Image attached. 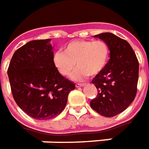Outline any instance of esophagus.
<instances>
[{"label":"esophagus","instance_id":"esophagus-1","mask_svg":"<svg viewBox=\"0 0 149 149\" xmlns=\"http://www.w3.org/2000/svg\"><path fill=\"white\" fill-rule=\"evenodd\" d=\"M84 84H81V83L76 84V87H77V88H79V87H84Z\"/></svg>","mask_w":149,"mask_h":149}]
</instances>
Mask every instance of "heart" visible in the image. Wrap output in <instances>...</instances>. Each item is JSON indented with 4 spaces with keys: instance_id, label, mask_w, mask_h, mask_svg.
I'll use <instances>...</instances> for the list:
<instances>
[{
    "instance_id": "heart-1",
    "label": "heart",
    "mask_w": 149,
    "mask_h": 149,
    "mask_svg": "<svg viewBox=\"0 0 149 149\" xmlns=\"http://www.w3.org/2000/svg\"><path fill=\"white\" fill-rule=\"evenodd\" d=\"M110 49L103 41H75L65 47V52L58 50L54 54L53 62L61 74L72 80H83L88 76H95L108 62Z\"/></svg>"
}]
</instances>
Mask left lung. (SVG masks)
<instances>
[{"label": "left lung", "mask_w": 149, "mask_h": 149, "mask_svg": "<svg viewBox=\"0 0 149 149\" xmlns=\"http://www.w3.org/2000/svg\"><path fill=\"white\" fill-rule=\"evenodd\" d=\"M94 37L108 45L110 59L105 68L91 80L98 94L90 102V105L102 116L114 117L125 111L134 100L137 90L139 62L127 41L109 32Z\"/></svg>", "instance_id": "left-lung-1"}]
</instances>
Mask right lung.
Masks as SVG:
<instances>
[{"label":"right lung","mask_w":149,"mask_h":149,"mask_svg":"<svg viewBox=\"0 0 149 149\" xmlns=\"http://www.w3.org/2000/svg\"><path fill=\"white\" fill-rule=\"evenodd\" d=\"M50 38L33 40L14 53L8 69L16 104L35 119L58 116L65 107L75 84L67 80L53 62Z\"/></svg>","instance_id":"1"}]
</instances>
